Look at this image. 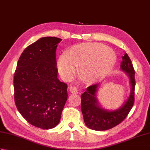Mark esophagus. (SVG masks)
<instances>
[{
  "label": "esophagus",
  "instance_id": "esophagus-1",
  "mask_svg": "<svg viewBox=\"0 0 150 150\" xmlns=\"http://www.w3.org/2000/svg\"><path fill=\"white\" fill-rule=\"evenodd\" d=\"M69 91L71 92V93H73V94L78 93V89H77V87L71 86V87H69Z\"/></svg>",
  "mask_w": 150,
  "mask_h": 150
}]
</instances>
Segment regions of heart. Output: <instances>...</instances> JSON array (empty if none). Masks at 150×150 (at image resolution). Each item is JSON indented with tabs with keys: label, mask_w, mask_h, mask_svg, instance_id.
<instances>
[{
	"label": "heart",
	"mask_w": 150,
	"mask_h": 150,
	"mask_svg": "<svg viewBox=\"0 0 150 150\" xmlns=\"http://www.w3.org/2000/svg\"><path fill=\"white\" fill-rule=\"evenodd\" d=\"M114 51L97 43H83L73 46L68 55L58 60V69L62 76L71 77L79 68L80 77L87 84L95 83L109 74L116 62Z\"/></svg>",
	"instance_id": "heart-1"
}]
</instances>
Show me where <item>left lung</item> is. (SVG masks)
<instances>
[{
    "mask_svg": "<svg viewBox=\"0 0 150 150\" xmlns=\"http://www.w3.org/2000/svg\"><path fill=\"white\" fill-rule=\"evenodd\" d=\"M122 59L120 69L126 73L131 86L129 97L118 109L107 110L100 106L97 97L100 84L89 86L81 95V111L86 126L90 129L104 131L113 128L125 119L133 107L135 86V71L128 54L125 53Z\"/></svg>",
    "mask_w": 150,
    "mask_h": 150,
    "instance_id": "left-lung-1",
    "label": "left lung"
}]
</instances>
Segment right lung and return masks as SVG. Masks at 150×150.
Returning <instances> with one entry per match:
<instances>
[{
    "instance_id": "right-lung-1",
    "label": "right lung",
    "mask_w": 150,
    "mask_h": 150,
    "mask_svg": "<svg viewBox=\"0 0 150 150\" xmlns=\"http://www.w3.org/2000/svg\"><path fill=\"white\" fill-rule=\"evenodd\" d=\"M61 39L40 38L24 50L14 75L15 102L28 122L48 129L60 122L68 85L57 78L56 50Z\"/></svg>"
}]
</instances>
